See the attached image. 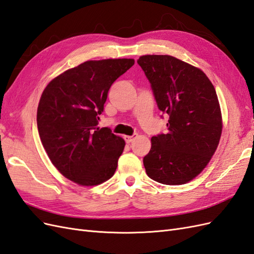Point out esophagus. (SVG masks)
I'll return each mask as SVG.
<instances>
[{
    "mask_svg": "<svg viewBox=\"0 0 254 254\" xmlns=\"http://www.w3.org/2000/svg\"><path fill=\"white\" fill-rule=\"evenodd\" d=\"M124 139H125L126 143H131L135 139V135H125Z\"/></svg>",
    "mask_w": 254,
    "mask_h": 254,
    "instance_id": "esophagus-1",
    "label": "esophagus"
}]
</instances>
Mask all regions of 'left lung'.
Instances as JSON below:
<instances>
[{
    "mask_svg": "<svg viewBox=\"0 0 254 254\" xmlns=\"http://www.w3.org/2000/svg\"><path fill=\"white\" fill-rule=\"evenodd\" d=\"M138 64L158 109L169 115L168 131L153 136L143 158L146 174L163 185L186 184L207 166L220 140L215 87L201 69L174 57L143 56Z\"/></svg>",
    "mask_w": 254,
    "mask_h": 254,
    "instance_id": "8db88e82",
    "label": "left lung"
}]
</instances>
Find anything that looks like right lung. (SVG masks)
Masks as SVG:
<instances>
[{
    "instance_id": "add662e5",
    "label": "right lung",
    "mask_w": 254,
    "mask_h": 254,
    "mask_svg": "<svg viewBox=\"0 0 254 254\" xmlns=\"http://www.w3.org/2000/svg\"><path fill=\"white\" fill-rule=\"evenodd\" d=\"M132 59L87 61L54 78L37 109V128L51 162L68 180L95 186L111 178L125 141L98 127L113 82Z\"/></svg>"
}]
</instances>
